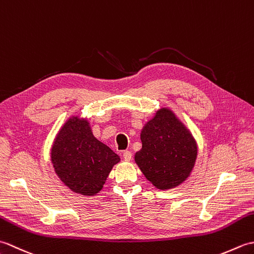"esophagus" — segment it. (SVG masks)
<instances>
[{
	"mask_svg": "<svg viewBox=\"0 0 254 254\" xmlns=\"http://www.w3.org/2000/svg\"><path fill=\"white\" fill-rule=\"evenodd\" d=\"M132 153L130 150H126V152H123V158L126 160H131L132 159Z\"/></svg>",
	"mask_w": 254,
	"mask_h": 254,
	"instance_id": "1",
	"label": "esophagus"
}]
</instances>
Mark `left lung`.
<instances>
[{"mask_svg":"<svg viewBox=\"0 0 254 254\" xmlns=\"http://www.w3.org/2000/svg\"><path fill=\"white\" fill-rule=\"evenodd\" d=\"M142 149L134 159L146 179L159 190L185 182L197 157L191 132L168 108H161L141 132Z\"/></svg>","mask_w":254,"mask_h":254,"instance_id":"1","label":"left lung"}]
</instances>
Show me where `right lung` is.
I'll return each mask as SVG.
<instances>
[{"instance_id":"1","label":"right lung","mask_w":254,"mask_h":254,"mask_svg":"<svg viewBox=\"0 0 254 254\" xmlns=\"http://www.w3.org/2000/svg\"><path fill=\"white\" fill-rule=\"evenodd\" d=\"M119 161L120 157L94 136L85 118H69L51 147V163L57 176L69 190L86 196L100 192Z\"/></svg>"}]
</instances>
